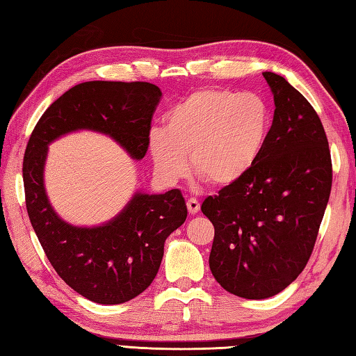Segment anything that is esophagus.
<instances>
[{
	"label": "esophagus",
	"mask_w": 356,
	"mask_h": 356,
	"mask_svg": "<svg viewBox=\"0 0 356 356\" xmlns=\"http://www.w3.org/2000/svg\"><path fill=\"white\" fill-rule=\"evenodd\" d=\"M187 209H188V212H191L192 215L198 213L200 212V201L197 198L187 200Z\"/></svg>",
	"instance_id": "1"
}]
</instances>
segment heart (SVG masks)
<instances>
[{
    "label": "heart",
    "mask_w": 356,
    "mask_h": 356,
    "mask_svg": "<svg viewBox=\"0 0 356 356\" xmlns=\"http://www.w3.org/2000/svg\"><path fill=\"white\" fill-rule=\"evenodd\" d=\"M272 107L258 93L206 87L165 113L152 130L149 150L156 175L175 183L187 172L215 187L235 186L255 169L269 141Z\"/></svg>",
    "instance_id": "b5f03b06"
}]
</instances>
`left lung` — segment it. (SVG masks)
Instances as JSON below:
<instances>
[{
    "instance_id": "obj_1",
    "label": "left lung",
    "mask_w": 356,
    "mask_h": 356,
    "mask_svg": "<svg viewBox=\"0 0 356 356\" xmlns=\"http://www.w3.org/2000/svg\"><path fill=\"white\" fill-rule=\"evenodd\" d=\"M263 75L275 101L264 154L243 181L201 206L215 227L210 270L248 300L269 298L298 278L332 188L329 143L315 108L282 76Z\"/></svg>"
}]
</instances>
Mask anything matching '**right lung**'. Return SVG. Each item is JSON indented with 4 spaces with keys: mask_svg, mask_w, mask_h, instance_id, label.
I'll list each match as a JSON object with an SVG mask.
<instances>
[{
    "mask_svg": "<svg viewBox=\"0 0 356 356\" xmlns=\"http://www.w3.org/2000/svg\"><path fill=\"white\" fill-rule=\"evenodd\" d=\"M159 98V87L144 81L76 84L42 113L27 143L23 179L29 220L56 273L93 302H126L150 286L165 238L187 218L186 201L178 188L161 195L136 192L120 215L103 226H72L47 200V146L61 135L87 129L108 135L134 159H141Z\"/></svg>",
    "mask_w": 356,
    "mask_h": 356,
    "instance_id": "right-lung-1",
    "label": "right lung"
}]
</instances>
